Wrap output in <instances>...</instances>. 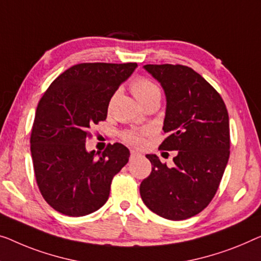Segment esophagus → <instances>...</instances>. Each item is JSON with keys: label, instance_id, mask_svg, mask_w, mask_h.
<instances>
[{"label": "esophagus", "instance_id": "1", "mask_svg": "<svg viewBox=\"0 0 261 261\" xmlns=\"http://www.w3.org/2000/svg\"><path fill=\"white\" fill-rule=\"evenodd\" d=\"M141 152H138L137 150H131V154H130V158L131 159H135V158H137V157H141Z\"/></svg>", "mask_w": 261, "mask_h": 261}]
</instances>
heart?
Returning <instances> with one entry per match:
<instances>
[{
    "mask_svg": "<svg viewBox=\"0 0 261 261\" xmlns=\"http://www.w3.org/2000/svg\"><path fill=\"white\" fill-rule=\"evenodd\" d=\"M131 90L134 96L141 104L147 99L153 98V97H161V90H159V88L154 83H152V82L146 79L136 80L132 83ZM124 139L131 144H135V145H139L143 142L142 135L136 134V132H127V134L124 135Z\"/></svg>",
    "mask_w": 261,
    "mask_h": 261,
    "instance_id": "obj_1",
    "label": "heart"
}]
</instances>
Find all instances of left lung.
Listing matches in <instances>:
<instances>
[{"instance_id":"8db88e82","label":"left lung","mask_w":261,"mask_h":261,"mask_svg":"<svg viewBox=\"0 0 261 261\" xmlns=\"http://www.w3.org/2000/svg\"><path fill=\"white\" fill-rule=\"evenodd\" d=\"M166 97L163 150L178 151L168 168L146 154L152 171L141 182V197L155 215L182 220L203 211L218 190L230 157L227 109L216 89L180 64H146Z\"/></svg>"}]
</instances>
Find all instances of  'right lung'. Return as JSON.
Listing matches in <instances>:
<instances>
[{"instance_id":"add662e5","label":"right lung","mask_w":261,"mask_h":261,"mask_svg":"<svg viewBox=\"0 0 261 261\" xmlns=\"http://www.w3.org/2000/svg\"><path fill=\"white\" fill-rule=\"evenodd\" d=\"M136 68L137 63L76 64L38 102L30 137L35 177L46 203L62 215L82 217L102 207L112 178L129 162L123 144H109L99 154L87 151L85 142L89 129L107 119L111 97Z\"/></svg>"}]
</instances>
